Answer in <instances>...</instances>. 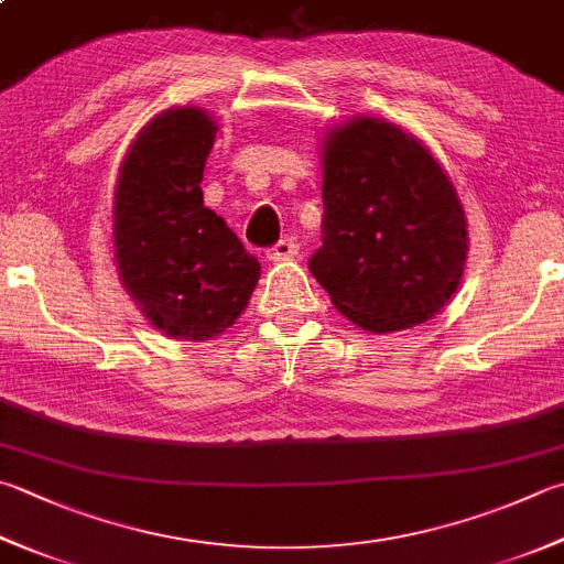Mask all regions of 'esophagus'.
Masks as SVG:
<instances>
[{
    "label": "esophagus",
    "mask_w": 564,
    "mask_h": 564,
    "mask_svg": "<svg viewBox=\"0 0 564 564\" xmlns=\"http://www.w3.org/2000/svg\"><path fill=\"white\" fill-rule=\"evenodd\" d=\"M296 252H300V242H296L294 238H284V240L278 242V246H272V248L268 250V258H270L272 262H282V260L294 258Z\"/></svg>",
    "instance_id": "obj_1"
}]
</instances>
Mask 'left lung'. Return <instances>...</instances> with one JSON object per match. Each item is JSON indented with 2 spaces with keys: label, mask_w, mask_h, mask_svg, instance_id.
Returning a JSON list of instances; mask_svg holds the SVG:
<instances>
[{
  "label": "left lung",
  "mask_w": 564,
  "mask_h": 564,
  "mask_svg": "<svg viewBox=\"0 0 564 564\" xmlns=\"http://www.w3.org/2000/svg\"><path fill=\"white\" fill-rule=\"evenodd\" d=\"M322 248L310 270L338 312L370 334L424 324L462 282L469 232L437 159L380 117L324 140Z\"/></svg>",
  "instance_id": "obj_1"
}]
</instances>
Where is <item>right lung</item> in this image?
<instances>
[{
    "label": "right lung",
    "mask_w": 564,
    "mask_h": 564,
    "mask_svg": "<svg viewBox=\"0 0 564 564\" xmlns=\"http://www.w3.org/2000/svg\"><path fill=\"white\" fill-rule=\"evenodd\" d=\"M216 122L172 108L142 127L115 186V262L127 294L172 338L208 341L246 312L260 262L204 206Z\"/></svg>",
    "instance_id": "right-lung-1"
}]
</instances>
